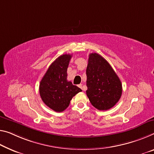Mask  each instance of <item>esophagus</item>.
<instances>
[{
	"label": "esophagus",
	"instance_id": "1",
	"mask_svg": "<svg viewBox=\"0 0 154 154\" xmlns=\"http://www.w3.org/2000/svg\"><path fill=\"white\" fill-rule=\"evenodd\" d=\"M78 87H80V89H82V90H83V89H82V84H80V85H78Z\"/></svg>",
	"mask_w": 154,
	"mask_h": 154
}]
</instances>
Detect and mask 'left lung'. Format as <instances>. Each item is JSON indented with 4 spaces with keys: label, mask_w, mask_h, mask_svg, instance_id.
Wrapping results in <instances>:
<instances>
[{
    "label": "left lung",
    "mask_w": 154,
    "mask_h": 154,
    "mask_svg": "<svg viewBox=\"0 0 154 154\" xmlns=\"http://www.w3.org/2000/svg\"><path fill=\"white\" fill-rule=\"evenodd\" d=\"M86 94L91 105L98 110L113 107L122 95V84L112 66L100 55H89L86 69Z\"/></svg>",
    "instance_id": "obj_1"
}]
</instances>
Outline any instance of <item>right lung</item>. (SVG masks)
I'll return each mask as SVG.
<instances>
[{
	"mask_svg": "<svg viewBox=\"0 0 154 154\" xmlns=\"http://www.w3.org/2000/svg\"><path fill=\"white\" fill-rule=\"evenodd\" d=\"M70 54H63L51 64L39 86L40 96L45 105L56 112H62L69 105L75 94L82 90L67 80Z\"/></svg>",
	"mask_w": 154,
	"mask_h": 154,
	"instance_id": "obj_1",
	"label": "right lung"
}]
</instances>
